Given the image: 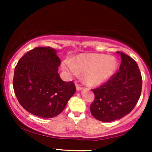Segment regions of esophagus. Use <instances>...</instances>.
Listing matches in <instances>:
<instances>
[{
    "label": "esophagus",
    "mask_w": 152,
    "mask_h": 152,
    "mask_svg": "<svg viewBox=\"0 0 152 152\" xmlns=\"http://www.w3.org/2000/svg\"><path fill=\"white\" fill-rule=\"evenodd\" d=\"M76 90H77V91H80V90L83 89V87H82L81 85L78 84L77 82H76Z\"/></svg>",
    "instance_id": "obj_1"
}]
</instances>
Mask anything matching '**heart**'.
Wrapping results in <instances>:
<instances>
[{
  "instance_id": "b5f03b06",
  "label": "heart",
  "mask_w": 152,
  "mask_h": 152,
  "mask_svg": "<svg viewBox=\"0 0 152 152\" xmlns=\"http://www.w3.org/2000/svg\"><path fill=\"white\" fill-rule=\"evenodd\" d=\"M117 67V61L113 56L100 53L78 55L74 62L64 61L62 68L74 76L78 73L84 74L88 85L97 86L107 81Z\"/></svg>"
}]
</instances>
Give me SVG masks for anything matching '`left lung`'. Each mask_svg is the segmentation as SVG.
Instances as JSON below:
<instances>
[{
    "mask_svg": "<svg viewBox=\"0 0 152 152\" xmlns=\"http://www.w3.org/2000/svg\"><path fill=\"white\" fill-rule=\"evenodd\" d=\"M117 53L121 58L118 71L106 83L92 89L95 99L90 111L101 121H113L129 114L142 93V78L137 62L126 54Z\"/></svg>",
    "mask_w": 152,
    "mask_h": 152,
    "instance_id": "1",
    "label": "left lung"
}]
</instances>
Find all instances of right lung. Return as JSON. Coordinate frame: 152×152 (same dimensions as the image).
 <instances>
[{
  "label": "right lung",
  "instance_id": "obj_1",
  "mask_svg": "<svg viewBox=\"0 0 152 152\" xmlns=\"http://www.w3.org/2000/svg\"><path fill=\"white\" fill-rule=\"evenodd\" d=\"M50 47H37L26 53L15 67L13 89L24 109L49 118L61 113L76 92L74 82L62 81L61 60Z\"/></svg>",
  "mask_w": 152,
  "mask_h": 152
}]
</instances>
